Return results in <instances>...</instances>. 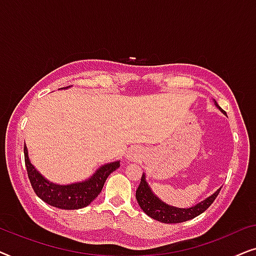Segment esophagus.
Masks as SVG:
<instances>
[{"mask_svg":"<svg viewBox=\"0 0 256 256\" xmlns=\"http://www.w3.org/2000/svg\"><path fill=\"white\" fill-rule=\"evenodd\" d=\"M140 156H141V150H140L138 148H136V146H132V148L127 152V158L129 160H138Z\"/></svg>","mask_w":256,"mask_h":256,"instance_id":"1","label":"esophagus"}]
</instances>
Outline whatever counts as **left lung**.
I'll return each instance as SVG.
<instances>
[{
	"instance_id": "obj_1",
	"label": "left lung",
	"mask_w": 256,
	"mask_h": 256,
	"mask_svg": "<svg viewBox=\"0 0 256 256\" xmlns=\"http://www.w3.org/2000/svg\"><path fill=\"white\" fill-rule=\"evenodd\" d=\"M214 104L222 113H225L218 106V104L216 101ZM220 190H222V188H218L212 196H210V197L204 199L200 202H198L197 205L192 206V208H174V206H170L166 204V202H163L158 197H156L154 194L152 188H150L148 183H146V174H143L141 177V183H140L138 190H136V200H138L140 208L143 210V212L146 213L149 216H152V219L164 224H177L194 219L197 216L202 214L204 211H206L211 206L212 202H214V199L219 194Z\"/></svg>"
}]
</instances>
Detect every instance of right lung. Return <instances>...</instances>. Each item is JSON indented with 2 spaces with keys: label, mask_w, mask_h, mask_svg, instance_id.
<instances>
[{
  "label": "right lung",
  "mask_w": 256,
  "mask_h": 256,
  "mask_svg": "<svg viewBox=\"0 0 256 256\" xmlns=\"http://www.w3.org/2000/svg\"><path fill=\"white\" fill-rule=\"evenodd\" d=\"M24 160H26L28 177L34 194L46 204L62 210H78L90 205L100 194L107 177L120 166L118 160L104 164L88 180L74 184L58 185L45 180L31 164L26 143H24Z\"/></svg>",
  "instance_id": "obj_1"
}]
</instances>
